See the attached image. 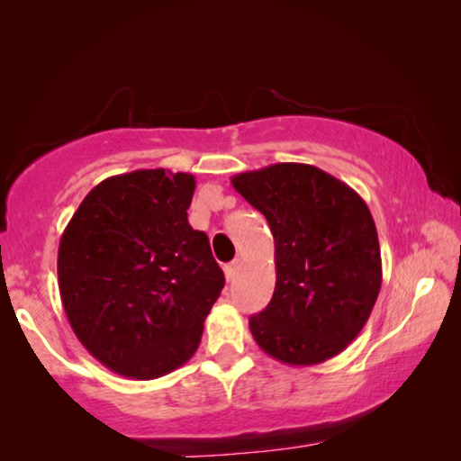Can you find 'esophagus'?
I'll list each match as a JSON object with an SVG mask.
<instances>
[{
	"label": "esophagus",
	"mask_w": 461,
	"mask_h": 461,
	"mask_svg": "<svg viewBox=\"0 0 461 461\" xmlns=\"http://www.w3.org/2000/svg\"><path fill=\"white\" fill-rule=\"evenodd\" d=\"M240 267H241L240 260H233L231 264H228V267L223 268V270H225V278H228V280H233V278H236Z\"/></svg>",
	"instance_id": "obj_1"
}]
</instances>
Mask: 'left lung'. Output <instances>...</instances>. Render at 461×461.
Listing matches in <instances>:
<instances>
[{"mask_svg": "<svg viewBox=\"0 0 461 461\" xmlns=\"http://www.w3.org/2000/svg\"><path fill=\"white\" fill-rule=\"evenodd\" d=\"M231 185L275 236V294L249 317L256 343L288 366L338 356L368 321L382 285L368 205L339 178L299 162L248 170Z\"/></svg>", "mask_w": 461, "mask_h": 461, "instance_id": "left-lung-1", "label": "left lung"}]
</instances>
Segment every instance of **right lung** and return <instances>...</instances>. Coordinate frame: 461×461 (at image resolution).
<instances>
[{
    "label": "right lung",
    "instance_id": "1",
    "mask_svg": "<svg viewBox=\"0 0 461 461\" xmlns=\"http://www.w3.org/2000/svg\"><path fill=\"white\" fill-rule=\"evenodd\" d=\"M194 176L165 168L109 176L62 231L59 291L68 323L105 368L154 380L189 362L225 285L186 209Z\"/></svg>",
    "mask_w": 461,
    "mask_h": 461
}]
</instances>
